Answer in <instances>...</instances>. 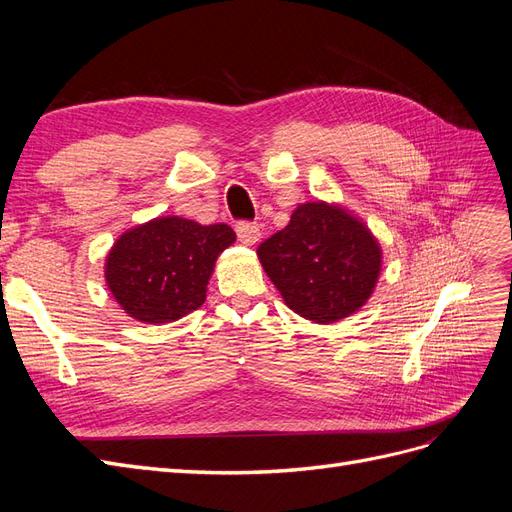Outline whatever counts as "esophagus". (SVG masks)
I'll return each instance as SVG.
<instances>
[{
  "mask_svg": "<svg viewBox=\"0 0 512 512\" xmlns=\"http://www.w3.org/2000/svg\"><path fill=\"white\" fill-rule=\"evenodd\" d=\"M237 237L245 245H254L260 241V226L256 222H239L237 224Z\"/></svg>",
  "mask_w": 512,
  "mask_h": 512,
  "instance_id": "esophagus-1",
  "label": "esophagus"
}]
</instances>
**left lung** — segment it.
Wrapping results in <instances>:
<instances>
[{"label": "left lung", "instance_id": "obj_1", "mask_svg": "<svg viewBox=\"0 0 512 512\" xmlns=\"http://www.w3.org/2000/svg\"><path fill=\"white\" fill-rule=\"evenodd\" d=\"M284 303L318 324L363 307L376 288L382 252L374 235L346 209L299 205L288 226L256 250Z\"/></svg>", "mask_w": 512, "mask_h": 512}]
</instances>
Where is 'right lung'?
<instances>
[{
	"mask_svg": "<svg viewBox=\"0 0 512 512\" xmlns=\"http://www.w3.org/2000/svg\"><path fill=\"white\" fill-rule=\"evenodd\" d=\"M235 239L226 224L200 226L177 215L136 226L106 256L108 290L136 320H179L205 303L215 260Z\"/></svg>",
	"mask_w": 512,
	"mask_h": 512,
	"instance_id": "obj_1",
	"label": "right lung"
}]
</instances>
